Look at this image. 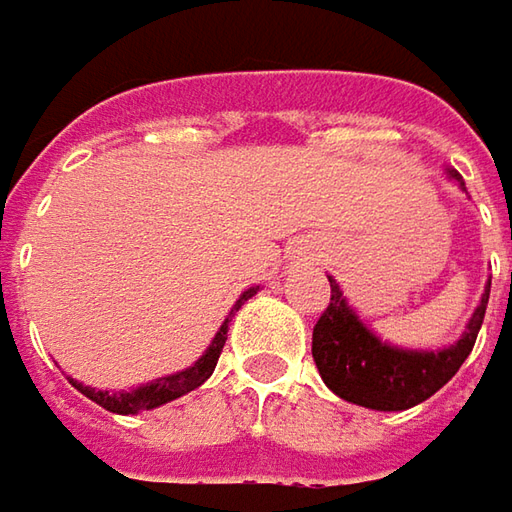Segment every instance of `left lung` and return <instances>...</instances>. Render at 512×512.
<instances>
[{
	"instance_id": "1",
	"label": "left lung",
	"mask_w": 512,
	"mask_h": 512,
	"mask_svg": "<svg viewBox=\"0 0 512 512\" xmlns=\"http://www.w3.org/2000/svg\"><path fill=\"white\" fill-rule=\"evenodd\" d=\"M450 177L464 189L456 171H450ZM329 289H332L329 306L323 309V315L312 329L315 367L321 372L323 384L338 398L381 412L410 410L435 395L456 375L476 346L478 329L490 300V283H487L473 318L467 321V329L456 344L444 349H401V346L384 344L355 315V309L346 303L341 286L332 278H329Z\"/></svg>"
}]
</instances>
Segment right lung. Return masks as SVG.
Returning a JSON list of instances; mask_svg holds the SVG:
<instances>
[{"label": "right lung", "mask_w": 512, "mask_h": 512, "mask_svg": "<svg viewBox=\"0 0 512 512\" xmlns=\"http://www.w3.org/2000/svg\"><path fill=\"white\" fill-rule=\"evenodd\" d=\"M257 295V286L252 289H246L237 303L232 306V312H229V318L223 321V326L217 329V335H214V341L209 344V349L191 364L189 369H183V372H174V375H166V378H157V381H151V384H143V387L131 389V392H108V389H94V387H85V384H79L71 378V384L85 395V398H91L94 404H100L108 412H117V415H137L140 410H154V407H163L168 401H174V398H180V395H186L191 389H197L200 384H206L209 378H212L214 367H217V358H220V352H223V346H226V332H229V321L234 318V312L246 303V300Z\"/></svg>", "instance_id": "obj_1"}]
</instances>
